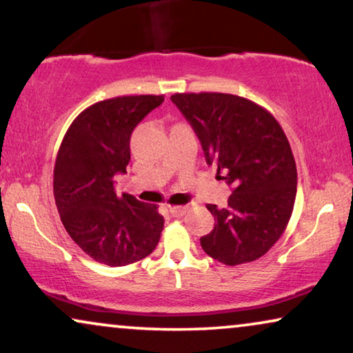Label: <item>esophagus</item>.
Listing matches in <instances>:
<instances>
[{
    "label": "esophagus",
    "mask_w": 353,
    "mask_h": 353,
    "mask_svg": "<svg viewBox=\"0 0 353 353\" xmlns=\"http://www.w3.org/2000/svg\"><path fill=\"white\" fill-rule=\"evenodd\" d=\"M188 212V207L186 205H175V207H170V214L173 216H183Z\"/></svg>",
    "instance_id": "obj_1"
}]
</instances>
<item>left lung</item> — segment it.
<instances>
[{"mask_svg": "<svg viewBox=\"0 0 353 353\" xmlns=\"http://www.w3.org/2000/svg\"><path fill=\"white\" fill-rule=\"evenodd\" d=\"M205 161L231 186L228 205L207 204L215 226L202 236L207 255L225 265L254 262L281 238L292 215L297 168L278 120L262 105L226 93H176Z\"/></svg>", "mask_w": 353, "mask_h": 353, "instance_id": "1", "label": "left lung"}]
</instances>
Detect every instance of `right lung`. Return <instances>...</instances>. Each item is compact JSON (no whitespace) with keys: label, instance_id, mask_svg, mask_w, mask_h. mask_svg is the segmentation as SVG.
I'll use <instances>...</instances> for the list:
<instances>
[{"label":"right lung","instance_id":"add662e5","mask_svg":"<svg viewBox=\"0 0 353 353\" xmlns=\"http://www.w3.org/2000/svg\"><path fill=\"white\" fill-rule=\"evenodd\" d=\"M163 94L119 96L86 108L67 130L54 165V199L75 244L96 262L125 267L156 249L163 228L157 205L117 196L114 176L127 173L130 137Z\"/></svg>","mask_w":353,"mask_h":353}]
</instances>
